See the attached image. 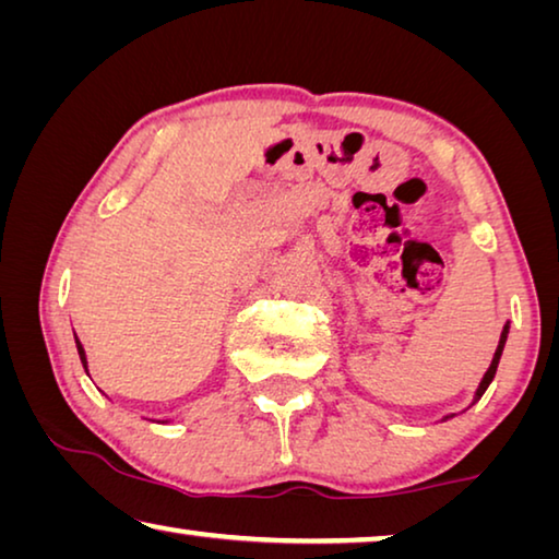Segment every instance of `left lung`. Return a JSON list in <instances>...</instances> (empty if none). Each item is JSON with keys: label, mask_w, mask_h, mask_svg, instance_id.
Segmentation results:
<instances>
[{"label": "left lung", "mask_w": 559, "mask_h": 559, "mask_svg": "<svg viewBox=\"0 0 559 559\" xmlns=\"http://www.w3.org/2000/svg\"><path fill=\"white\" fill-rule=\"evenodd\" d=\"M508 333H510V325H504V328H502V335H500V343H498V350H495V356H492L490 368H487V373H485V376H483V380H480V388H477V393H475V401H480L483 393L487 391V385L492 383V378H495V370H498V362H500L502 348H504V341H508ZM448 418H450V415H448Z\"/></svg>", "instance_id": "1"}]
</instances>
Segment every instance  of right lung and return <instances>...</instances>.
I'll return each instance as SVG.
<instances>
[{"label": "right lung", "instance_id": "1", "mask_svg": "<svg viewBox=\"0 0 559 559\" xmlns=\"http://www.w3.org/2000/svg\"><path fill=\"white\" fill-rule=\"evenodd\" d=\"M74 341H76V350H79V358H82V366H84V370H86V353H84V345L79 343V338L74 335Z\"/></svg>", "mask_w": 559, "mask_h": 559}]
</instances>
